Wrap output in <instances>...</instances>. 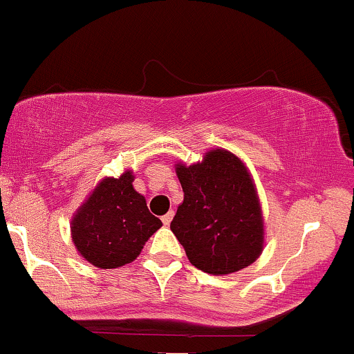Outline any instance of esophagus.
Masks as SVG:
<instances>
[{"mask_svg":"<svg viewBox=\"0 0 354 354\" xmlns=\"http://www.w3.org/2000/svg\"><path fill=\"white\" fill-rule=\"evenodd\" d=\"M173 216H174V213H173V211H169V213H166V214H165V216H163V218H161V221H163V225H165V226H168V225H169V223H171V219H173Z\"/></svg>","mask_w":354,"mask_h":354,"instance_id":"esophagus-1","label":"esophagus"}]
</instances>
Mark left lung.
Here are the masks:
<instances>
[{"label":"left lung","instance_id":"8db88e82","mask_svg":"<svg viewBox=\"0 0 354 354\" xmlns=\"http://www.w3.org/2000/svg\"><path fill=\"white\" fill-rule=\"evenodd\" d=\"M183 203L171 231L189 263L209 274H230L258 259L265 223L256 186L236 154L211 149L203 161L176 165Z\"/></svg>","mask_w":354,"mask_h":354}]
</instances>
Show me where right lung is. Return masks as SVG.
<instances>
[{"mask_svg":"<svg viewBox=\"0 0 354 354\" xmlns=\"http://www.w3.org/2000/svg\"><path fill=\"white\" fill-rule=\"evenodd\" d=\"M131 169L104 178L71 219V238L78 253L101 270L135 261L145 243L163 226L149 213L143 194L133 188Z\"/></svg>","mask_w":354,"mask_h":354,"instance_id":"add662e5","label":"right lung"}]
</instances>
